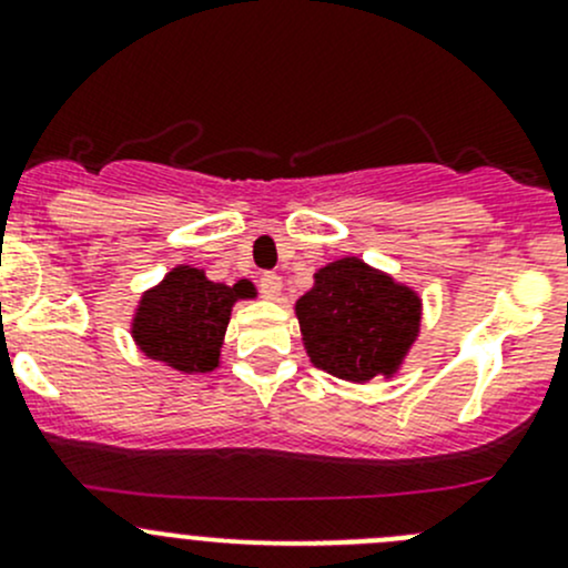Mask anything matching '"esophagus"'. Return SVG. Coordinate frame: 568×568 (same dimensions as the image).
Masks as SVG:
<instances>
[{"mask_svg":"<svg viewBox=\"0 0 568 568\" xmlns=\"http://www.w3.org/2000/svg\"><path fill=\"white\" fill-rule=\"evenodd\" d=\"M257 288H261V294L266 296V300H277L280 291H283V277L274 272L261 274V280H257Z\"/></svg>","mask_w":568,"mask_h":568,"instance_id":"obj_1","label":"esophagus"}]
</instances>
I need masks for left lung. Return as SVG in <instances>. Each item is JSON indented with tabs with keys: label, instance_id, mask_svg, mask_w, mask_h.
<instances>
[{
	"label": "left lung",
	"instance_id": "1",
	"mask_svg": "<svg viewBox=\"0 0 568 568\" xmlns=\"http://www.w3.org/2000/svg\"><path fill=\"white\" fill-rule=\"evenodd\" d=\"M305 348L318 368L341 379L390 376L420 324V300L357 257H343L316 274L296 302Z\"/></svg>",
	"mask_w": 568,
	"mask_h": 568
}]
</instances>
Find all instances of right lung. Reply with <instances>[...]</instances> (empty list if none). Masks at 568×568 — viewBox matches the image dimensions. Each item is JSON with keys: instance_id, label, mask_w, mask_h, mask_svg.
<instances>
[{"instance_id": "right-lung-1", "label": "right lung", "mask_w": 568, "mask_h": 568, "mask_svg": "<svg viewBox=\"0 0 568 568\" xmlns=\"http://www.w3.org/2000/svg\"><path fill=\"white\" fill-rule=\"evenodd\" d=\"M247 280L211 283L192 266H178L162 285L148 291L134 318V337L148 357L178 371H211L220 363L222 335L236 300L252 296Z\"/></svg>"}]
</instances>
